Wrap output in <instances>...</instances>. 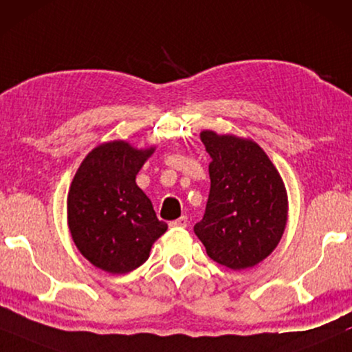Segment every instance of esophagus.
Masks as SVG:
<instances>
[{
  "label": "esophagus",
  "mask_w": 352,
  "mask_h": 352,
  "mask_svg": "<svg viewBox=\"0 0 352 352\" xmlns=\"http://www.w3.org/2000/svg\"><path fill=\"white\" fill-rule=\"evenodd\" d=\"M186 225H188V219L185 215H182L180 219H177V220L170 221V223H169L170 228H186Z\"/></svg>",
  "instance_id": "34e87169"
}]
</instances>
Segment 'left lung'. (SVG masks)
I'll return each instance as SVG.
<instances>
[{"label": "left lung", "mask_w": 352, "mask_h": 352, "mask_svg": "<svg viewBox=\"0 0 352 352\" xmlns=\"http://www.w3.org/2000/svg\"><path fill=\"white\" fill-rule=\"evenodd\" d=\"M201 140L212 157L210 191L195 232L219 265L252 268L284 234L289 209L284 182L254 140L214 131H202Z\"/></svg>", "instance_id": "8db88e82"}]
</instances>
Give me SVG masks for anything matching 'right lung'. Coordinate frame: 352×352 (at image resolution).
I'll return each mask as SVG.
<instances>
[{"mask_svg": "<svg viewBox=\"0 0 352 352\" xmlns=\"http://www.w3.org/2000/svg\"><path fill=\"white\" fill-rule=\"evenodd\" d=\"M155 148L124 140L102 143L84 157L67 199L68 228L84 258L111 274L145 263L153 242L167 230L135 177Z\"/></svg>", "mask_w": 352, "mask_h": 352, "instance_id": "add662e5", "label": "right lung"}]
</instances>
